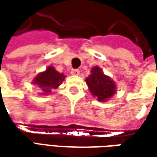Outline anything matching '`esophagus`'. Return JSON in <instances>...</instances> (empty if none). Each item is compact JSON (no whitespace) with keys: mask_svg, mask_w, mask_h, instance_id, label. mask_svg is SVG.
Returning a JSON list of instances; mask_svg holds the SVG:
<instances>
[{"mask_svg":"<svg viewBox=\"0 0 157 157\" xmlns=\"http://www.w3.org/2000/svg\"><path fill=\"white\" fill-rule=\"evenodd\" d=\"M79 73H80V71H79V70L78 69H72L71 71V74L73 76H78Z\"/></svg>","mask_w":157,"mask_h":157,"instance_id":"34e87169","label":"esophagus"}]
</instances>
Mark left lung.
<instances>
[{"mask_svg": "<svg viewBox=\"0 0 157 157\" xmlns=\"http://www.w3.org/2000/svg\"><path fill=\"white\" fill-rule=\"evenodd\" d=\"M86 82L91 94L100 102L110 100L117 92L116 83L109 76L104 74L99 66L91 69V74L86 78Z\"/></svg>", "mask_w": 157, "mask_h": 157, "instance_id": "left-lung-1", "label": "left lung"}]
</instances>
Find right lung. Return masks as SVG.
<instances>
[{"instance_id":"obj_1","label":"right lung","mask_w":157,"mask_h":157,"mask_svg":"<svg viewBox=\"0 0 157 157\" xmlns=\"http://www.w3.org/2000/svg\"><path fill=\"white\" fill-rule=\"evenodd\" d=\"M65 76L58 72L53 66H48L44 71L39 72L33 78L32 84L36 85L40 90V95L51 94L53 89H57L64 80Z\"/></svg>"}]
</instances>
